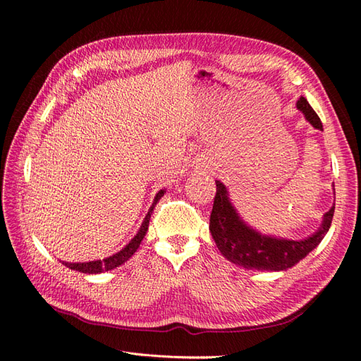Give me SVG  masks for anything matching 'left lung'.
I'll return each mask as SVG.
<instances>
[{
    "label": "left lung",
    "mask_w": 361,
    "mask_h": 361,
    "mask_svg": "<svg viewBox=\"0 0 361 361\" xmlns=\"http://www.w3.org/2000/svg\"><path fill=\"white\" fill-rule=\"evenodd\" d=\"M297 108L316 129L322 130L321 118L313 111L305 97H300ZM215 183L216 194L211 212L209 231L221 255L235 265L259 271H286L318 247L331 226L334 206L324 214L318 232L301 241L262 235L241 220L228 200L224 183L220 180H215Z\"/></svg>",
    "instance_id": "1"
}]
</instances>
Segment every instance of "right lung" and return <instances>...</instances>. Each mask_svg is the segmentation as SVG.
Instances as JSON below:
<instances>
[{"label": "right lung", "instance_id": "add662e5", "mask_svg": "<svg viewBox=\"0 0 361 361\" xmlns=\"http://www.w3.org/2000/svg\"><path fill=\"white\" fill-rule=\"evenodd\" d=\"M164 192H166V190L158 191V194L155 195V200H154V203H152V206H150V209H149L146 218L143 220V223H141L140 231L137 232V235H135L133 239H130L129 244H126L122 250L118 251V253H116V255H113V256H110V257H106V259H102V260L81 262V264H69V262H63V265L68 267L69 269L84 272V274H101V272L114 269V268H117L118 265L125 264L126 260H129V257H133V255L135 253L137 248L140 247L141 241H143V238L146 236L147 227H149V220H150V214H152V211H154L155 204L159 202V199L164 195Z\"/></svg>", "mask_w": 361, "mask_h": 361}]
</instances>
